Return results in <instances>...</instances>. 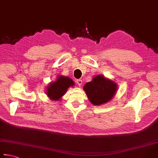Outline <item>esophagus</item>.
I'll return each mask as SVG.
<instances>
[{
    "mask_svg": "<svg viewBox=\"0 0 158 158\" xmlns=\"http://www.w3.org/2000/svg\"><path fill=\"white\" fill-rule=\"evenodd\" d=\"M77 84H78L79 86H81V85H82V80L81 79L77 80Z\"/></svg>",
    "mask_w": 158,
    "mask_h": 158,
    "instance_id": "esophagus-1",
    "label": "esophagus"
}]
</instances>
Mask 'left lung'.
I'll return each mask as SVG.
<instances>
[{"label": "left lung", "mask_w": 158, "mask_h": 158, "mask_svg": "<svg viewBox=\"0 0 158 158\" xmlns=\"http://www.w3.org/2000/svg\"><path fill=\"white\" fill-rule=\"evenodd\" d=\"M117 84L103 74L94 76L84 85V90L92 104L100 106L109 102L117 90Z\"/></svg>", "instance_id": "1"}]
</instances>
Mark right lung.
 Here are the masks:
<instances>
[{
    "instance_id": "1",
    "label": "right lung",
    "mask_w": 158,
    "mask_h": 158,
    "mask_svg": "<svg viewBox=\"0 0 158 158\" xmlns=\"http://www.w3.org/2000/svg\"><path fill=\"white\" fill-rule=\"evenodd\" d=\"M74 82L69 77L59 75L54 81L49 83L46 87L45 94L52 101H61L70 87H74Z\"/></svg>"
}]
</instances>
